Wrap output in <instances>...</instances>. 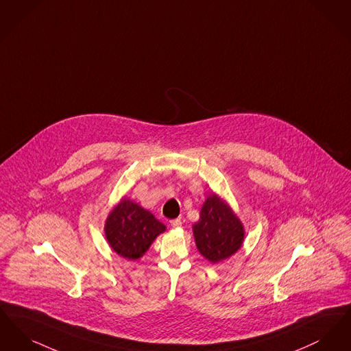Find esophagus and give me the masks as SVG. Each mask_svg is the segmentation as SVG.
<instances>
[{"label": "esophagus", "instance_id": "obj_1", "mask_svg": "<svg viewBox=\"0 0 351 351\" xmlns=\"http://www.w3.org/2000/svg\"><path fill=\"white\" fill-rule=\"evenodd\" d=\"M169 223H171V226H172V228H175V229H178V228H182V219H180V218H175V219H171V221H169Z\"/></svg>", "mask_w": 351, "mask_h": 351}]
</instances>
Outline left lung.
<instances>
[{"label": "left lung", "instance_id": "left-lung-1", "mask_svg": "<svg viewBox=\"0 0 351 351\" xmlns=\"http://www.w3.org/2000/svg\"><path fill=\"white\" fill-rule=\"evenodd\" d=\"M193 235L201 255L212 263H218L241 249L245 229L232 208L213 193L201 208L200 219L193 225Z\"/></svg>", "mask_w": 351, "mask_h": 351}]
</instances>
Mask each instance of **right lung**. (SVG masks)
<instances>
[{
    "label": "right lung",
    "instance_id": "1",
    "mask_svg": "<svg viewBox=\"0 0 351 351\" xmlns=\"http://www.w3.org/2000/svg\"><path fill=\"white\" fill-rule=\"evenodd\" d=\"M105 237L119 256L139 259L166 226L149 210L129 199H122L109 213L105 222Z\"/></svg>",
    "mask_w": 351,
    "mask_h": 351
}]
</instances>
